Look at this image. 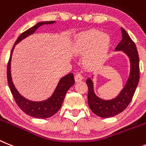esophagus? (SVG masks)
<instances>
[{
	"label": "esophagus",
	"mask_w": 146,
	"mask_h": 146,
	"mask_svg": "<svg viewBox=\"0 0 146 146\" xmlns=\"http://www.w3.org/2000/svg\"><path fill=\"white\" fill-rule=\"evenodd\" d=\"M83 76H82V75L80 74V73H77V74H76V76H75V80H76V82H81V81L83 80Z\"/></svg>",
	"instance_id": "34e87169"
}]
</instances>
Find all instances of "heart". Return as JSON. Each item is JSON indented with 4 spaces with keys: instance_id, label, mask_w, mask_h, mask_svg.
<instances>
[{
    "instance_id": "heart-1",
    "label": "heart",
    "mask_w": 146,
    "mask_h": 146,
    "mask_svg": "<svg viewBox=\"0 0 146 146\" xmlns=\"http://www.w3.org/2000/svg\"><path fill=\"white\" fill-rule=\"evenodd\" d=\"M110 47V37L96 29H90L78 35L73 50L76 54L85 55L84 64L87 68H97L106 61Z\"/></svg>"
}]
</instances>
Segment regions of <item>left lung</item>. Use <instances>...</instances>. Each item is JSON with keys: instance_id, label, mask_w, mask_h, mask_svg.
<instances>
[{"instance_id": "obj_1", "label": "left lung", "mask_w": 146, "mask_h": 146, "mask_svg": "<svg viewBox=\"0 0 146 146\" xmlns=\"http://www.w3.org/2000/svg\"><path fill=\"white\" fill-rule=\"evenodd\" d=\"M122 40L117 45L115 51H123L129 59L130 73L123 88L117 96L110 100L102 99L96 96L92 78L86 81L88 86V104L94 114L101 117H110L122 112L131 101L140 80L139 56L137 47L128 33L122 27Z\"/></svg>"}]
</instances>
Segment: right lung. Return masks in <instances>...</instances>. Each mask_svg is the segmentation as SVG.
Returning a JSON list of instances; mask_svg holds the SVG:
<instances>
[{"label": "right lung", "mask_w": 146, "mask_h": 146, "mask_svg": "<svg viewBox=\"0 0 146 146\" xmlns=\"http://www.w3.org/2000/svg\"><path fill=\"white\" fill-rule=\"evenodd\" d=\"M56 21H42L36 23L35 26L30 28L26 31H24L19 36L17 40L15 42L12 50L10 54V58L9 60L8 65H7V80H8L9 87L12 92V96L15 100V102L20 110L24 111L26 115H30L35 118H48L56 114L61 108L62 104L64 101V96L66 92L70 88V87L75 84V79L73 74L72 73L66 75L64 77L61 78L56 87L55 90L53 92L50 98L45 101H32L27 99L26 98L19 93L17 89L15 88L14 83L12 82V74H11V60H12V55L13 53L14 48L17 43L22 41L25 38L30 35H33L36 31V29L42 25L45 24L54 23Z\"/></svg>", "instance_id": "right-lung-1"}]
</instances>
